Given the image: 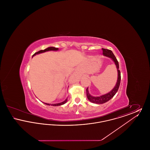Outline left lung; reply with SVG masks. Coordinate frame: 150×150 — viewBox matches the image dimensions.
Returning a JSON list of instances; mask_svg holds the SVG:
<instances>
[{
  "label": "left lung",
  "instance_id": "8db88e82",
  "mask_svg": "<svg viewBox=\"0 0 150 150\" xmlns=\"http://www.w3.org/2000/svg\"><path fill=\"white\" fill-rule=\"evenodd\" d=\"M102 51H103V54L105 56H107L108 57L111 58L115 62V64L116 65V67L117 69V72H118V78H117V81L116 86L114 87V88L109 93H107L105 95L101 96L100 97H93L88 92V88L86 89V97L88 99L89 101L91 102L94 103H97V104H102L104 103L107 102L109 100H111L117 92L120 84V81H121V73L120 71L119 70V62L116 59V58L115 56L114 53L111 50H107V49H103L102 48Z\"/></svg>",
  "mask_w": 150,
  "mask_h": 150
}]
</instances>
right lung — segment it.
Instances as JSON below:
<instances>
[{
	"instance_id": "add662e5",
	"label": "right lung",
	"mask_w": 150,
	"mask_h": 150,
	"mask_svg": "<svg viewBox=\"0 0 150 150\" xmlns=\"http://www.w3.org/2000/svg\"><path fill=\"white\" fill-rule=\"evenodd\" d=\"M58 50V48H54V47H49V48H47V49H45V50H39V51H38V52H36V53H35L33 55V57L34 56L36 55V54H39V53H43V52H47V51H49V50ZM67 98L64 100V102H61V103H56V104L45 103V104H46V105H51V106H61V105H64V103L67 102Z\"/></svg>"
}]
</instances>
